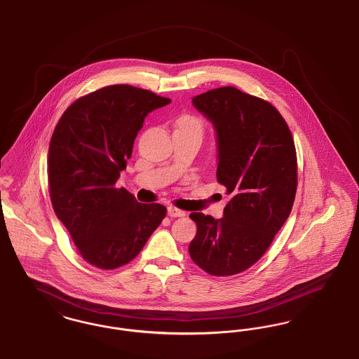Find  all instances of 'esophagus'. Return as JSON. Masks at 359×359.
I'll return each mask as SVG.
<instances>
[{
	"instance_id": "obj_1",
	"label": "esophagus",
	"mask_w": 359,
	"mask_h": 359,
	"mask_svg": "<svg viewBox=\"0 0 359 359\" xmlns=\"http://www.w3.org/2000/svg\"><path fill=\"white\" fill-rule=\"evenodd\" d=\"M168 215H169L170 217H182V216H185L187 213H185L184 210H181V209L170 207L168 209Z\"/></svg>"
}]
</instances>
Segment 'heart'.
Here are the masks:
<instances>
[{"mask_svg":"<svg viewBox=\"0 0 359 359\" xmlns=\"http://www.w3.org/2000/svg\"><path fill=\"white\" fill-rule=\"evenodd\" d=\"M177 128H184V130H193L200 133L201 131V124L197 118L191 117V116H184L178 120L177 123Z\"/></svg>","mask_w":359,"mask_h":359,"instance_id":"1","label":"heart"}]
</instances>
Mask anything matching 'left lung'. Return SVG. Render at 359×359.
I'll list each match as a JSON object with an SVG mask.
<instances>
[{
  "label": "left lung",
  "mask_w": 359,
  "mask_h": 359,
  "mask_svg": "<svg viewBox=\"0 0 359 359\" xmlns=\"http://www.w3.org/2000/svg\"><path fill=\"white\" fill-rule=\"evenodd\" d=\"M213 124L217 182L231 196L222 219L193 212L194 264L212 276H233L255 264L290 215L297 188L292 133L264 100L226 86L191 98Z\"/></svg>",
  "instance_id": "obj_1"
}]
</instances>
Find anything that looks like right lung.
Instances as JSON below:
<instances>
[{"instance_id":"obj_1","label":"right lung","mask_w":359,"mask_h":359,"mask_svg":"<svg viewBox=\"0 0 359 359\" xmlns=\"http://www.w3.org/2000/svg\"><path fill=\"white\" fill-rule=\"evenodd\" d=\"M170 98L112 85L78 98L57 121L48 149L50 196L82 258L112 270L140 252L166 216L114 185L146 116Z\"/></svg>"}]
</instances>
